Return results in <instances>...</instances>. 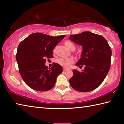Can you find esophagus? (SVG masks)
<instances>
[{
	"label": "esophagus",
	"instance_id": "esophagus-1",
	"mask_svg": "<svg viewBox=\"0 0 124 124\" xmlns=\"http://www.w3.org/2000/svg\"><path fill=\"white\" fill-rule=\"evenodd\" d=\"M68 69L66 68H63V72H65V71H66Z\"/></svg>",
	"mask_w": 124,
	"mask_h": 124
}]
</instances>
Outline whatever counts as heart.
Returning a JSON list of instances; mask_svg holds the SVG:
<instances>
[{
  "mask_svg": "<svg viewBox=\"0 0 124 124\" xmlns=\"http://www.w3.org/2000/svg\"><path fill=\"white\" fill-rule=\"evenodd\" d=\"M64 44L68 49H75L74 44L70 41L67 40L65 42ZM57 62L61 66L64 67H69L74 62V60L71 57H61L57 60Z\"/></svg>",
  "mask_w": 124,
  "mask_h": 124,
  "instance_id": "heart-1",
  "label": "heart"
}]
</instances>
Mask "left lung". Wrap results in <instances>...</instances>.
Segmentation results:
<instances>
[{
    "label": "left lung",
    "instance_id": "left-lung-1",
    "mask_svg": "<svg viewBox=\"0 0 124 124\" xmlns=\"http://www.w3.org/2000/svg\"><path fill=\"white\" fill-rule=\"evenodd\" d=\"M69 39L82 46L81 58L76 66H85L80 72L73 70L70 84L78 91H91L101 84L109 70L112 50L103 37L90 32L71 35Z\"/></svg>",
    "mask_w": 124,
    "mask_h": 124
}]
</instances>
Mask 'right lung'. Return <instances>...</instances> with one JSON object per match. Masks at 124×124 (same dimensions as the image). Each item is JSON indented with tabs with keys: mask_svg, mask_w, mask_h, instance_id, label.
Segmentation results:
<instances>
[{
	"mask_svg": "<svg viewBox=\"0 0 124 124\" xmlns=\"http://www.w3.org/2000/svg\"><path fill=\"white\" fill-rule=\"evenodd\" d=\"M66 35L52 37L43 33L29 35L20 43L16 59L21 75L29 87L38 91H48L55 85L62 66L54 63L48 70L46 59L53 57V50Z\"/></svg>",
	"mask_w": 124,
	"mask_h": 124,
	"instance_id": "add662e5",
	"label": "right lung"
}]
</instances>
